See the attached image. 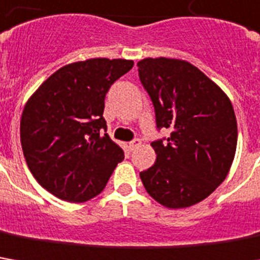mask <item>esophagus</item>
<instances>
[{"instance_id": "34e87169", "label": "esophagus", "mask_w": 260, "mask_h": 260, "mask_svg": "<svg viewBox=\"0 0 260 260\" xmlns=\"http://www.w3.org/2000/svg\"><path fill=\"white\" fill-rule=\"evenodd\" d=\"M140 144H142V140H140V139H134L133 142L128 143V149L133 151L136 150L137 147H140Z\"/></svg>"}]
</instances>
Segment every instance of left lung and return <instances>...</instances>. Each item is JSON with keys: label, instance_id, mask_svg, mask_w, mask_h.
<instances>
[{"label": "left lung", "instance_id": "left-lung-1", "mask_svg": "<svg viewBox=\"0 0 260 260\" xmlns=\"http://www.w3.org/2000/svg\"><path fill=\"white\" fill-rule=\"evenodd\" d=\"M137 67L157 128L170 130L167 142L151 143L157 157L140 173L143 186L165 207L193 206L212 194L231 170L238 144L233 106L189 61L144 58Z\"/></svg>", "mask_w": 260, "mask_h": 260}]
</instances>
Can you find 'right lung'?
Here are the masks:
<instances>
[{
    "mask_svg": "<svg viewBox=\"0 0 260 260\" xmlns=\"http://www.w3.org/2000/svg\"><path fill=\"white\" fill-rule=\"evenodd\" d=\"M134 62L90 58L71 62L45 80L25 103L20 124L29 172L45 190L66 202L93 199L109 182L123 149L110 139L103 117L111 84Z\"/></svg>",
    "mask_w": 260,
    "mask_h": 260,
    "instance_id": "1",
    "label": "right lung"
}]
</instances>
